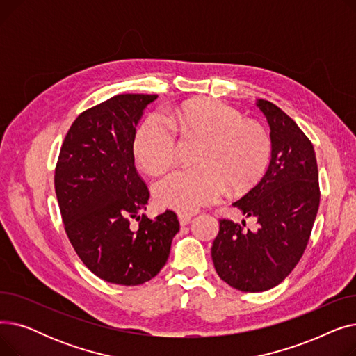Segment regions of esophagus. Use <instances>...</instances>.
Wrapping results in <instances>:
<instances>
[{
	"instance_id": "esophagus-1",
	"label": "esophagus",
	"mask_w": 356,
	"mask_h": 356,
	"mask_svg": "<svg viewBox=\"0 0 356 356\" xmlns=\"http://www.w3.org/2000/svg\"><path fill=\"white\" fill-rule=\"evenodd\" d=\"M191 220H192V216H191V215H188V213H179V222H180L181 227L189 225Z\"/></svg>"
}]
</instances>
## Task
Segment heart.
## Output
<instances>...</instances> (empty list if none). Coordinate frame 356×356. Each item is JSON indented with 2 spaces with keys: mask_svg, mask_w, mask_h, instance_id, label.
Listing matches in <instances>:
<instances>
[{
  "mask_svg": "<svg viewBox=\"0 0 356 356\" xmlns=\"http://www.w3.org/2000/svg\"><path fill=\"white\" fill-rule=\"evenodd\" d=\"M175 128L184 137L203 140L196 156L197 167L176 170L157 181L154 197L159 204L183 213H192L216 203L227 186L242 193L263 176L271 140L266 128L241 112L216 99L188 101L167 118L148 115L137 131L136 159L147 172L159 175L176 160Z\"/></svg>",
  "mask_w": 356,
  "mask_h": 356,
  "instance_id": "obj_1",
  "label": "heart"
}]
</instances>
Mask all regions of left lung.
<instances>
[{
	"mask_svg": "<svg viewBox=\"0 0 356 356\" xmlns=\"http://www.w3.org/2000/svg\"><path fill=\"white\" fill-rule=\"evenodd\" d=\"M270 125L271 160L266 175L232 204L257 218V229L219 219L212 245L218 275L241 291H266L300 261L319 209L321 191L312 141L277 105L258 99Z\"/></svg>",
	"mask_w": 356,
	"mask_h": 356,
	"instance_id": "obj_1",
	"label": "left lung"
}]
</instances>
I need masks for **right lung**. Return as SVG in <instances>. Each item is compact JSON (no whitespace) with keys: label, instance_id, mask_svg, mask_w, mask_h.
<instances>
[{"label":"right lung","instance_id":"right-lung-1","mask_svg":"<svg viewBox=\"0 0 356 356\" xmlns=\"http://www.w3.org/2000/svg\"><path fill=\"white\" fill-rule=\"evenodd\" d=\"M157 95L122 93L73 121L54 170L65 231L82 263L108 283L156 277L179 232L173 211L147 218L149 192L134 164L136 127ZM136 218V227L130 220Z\"/></svg>","mask_w":356,"mask_h":356}]
</instances>
